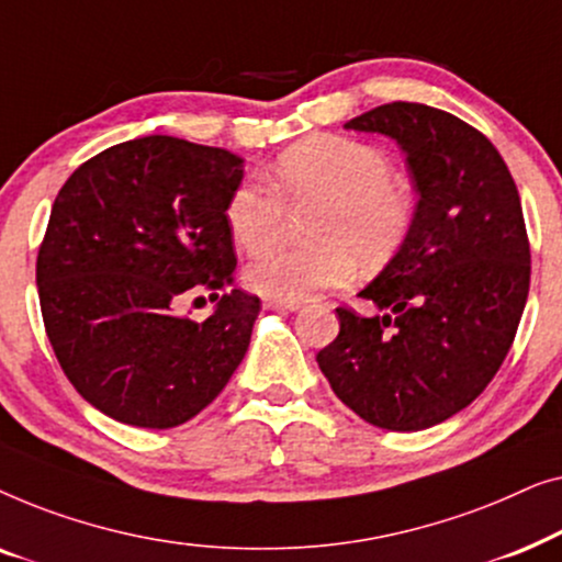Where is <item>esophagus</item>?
<instances>
[{
	"label": "esophagus",
	"instance_id": "34e87169",
	"mask_svg": "<svg viewBox=\"0 0 562 562\" xmlns=\"http://www.w3.org/2000/svg\"><path fill=\"white\" fill-rule=\"evenodd\" d=\"M263 306H266V310H271V312H296L299 310V304L279 302V299H266Z\"/></svg>",
	"mask_w": 562,
	"mask_h": 562
}]
</instances>
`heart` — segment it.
Instances as JSON below:
<instances>
[{
	"instance_id": "obj_1",
	"label": "heart",
	"mask_w": 562,
	"mask_h": 562,
	"mask_svg": "<svg viewBox=\"0 0 562 562\" xmlns=\"http://www.w3.org/2000/svg\"><path fill=\"white\" fill-rule=\"evenodd\" d=\"M268 181L273 190L260 179H243L227 196V229L250 256L278 236L284 201L323 206L313 226L317 246L266 251L248 266L245 281L266 299L299 304L345 286L356 279L358 256L368 266L381 263L409 227V187L391 173L386 153L356 137H306L276 158Z\"/></svg>"
}]
</instances>
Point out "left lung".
Segmentation results:
<instances>
[{
    "mask_svg": "<svg viewBox=\"0 0 562 562\" xmlns=\"http://www.w3.org/2000/svg\"><path fill=\"white\" fill-rule=\"evenodd\" d=\"M406 156L417 206L396 256L358 296L379 312L337 310L340 335L317 363L368 425L417 432L488 386L529 294V240L504 158L486 135L427 104L391 102L345 122Z\"/></svg>",
    "mask_w": 562,
    "mask_h": 562,
    "instance_id": "obj_1",
    "label": "left lung"
}]
</instances>
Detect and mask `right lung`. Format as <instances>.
Returning <instances> with one entry per match:
<instances>
[{
  "label": "right lung",
  "mask_w": 562,
  "mask_h": 562,
  "mask_svg": "<svg viewBox=\"0 0 562 562\" xmlns=\"http://www.w3.org/2000/svg\"><path fill=\"white\" fill-rule=\"evenodd\" d=\"M243 164L145 135L76 168L53 202L35 268L45 333L74 389L122 425H183L248 352L258 296L233 289L204 322L176 314L187 294L233 286L225 206Z\"/></svg>",
  "instance_id": "obj_1"
}]
</instances>
